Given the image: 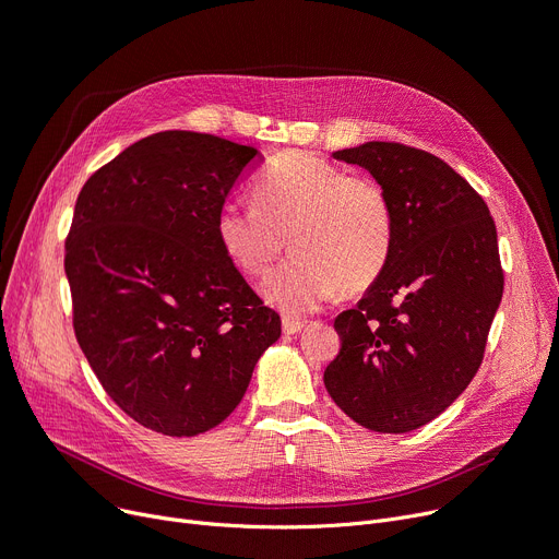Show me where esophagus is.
Instances as JSON below:
<instances>
[{"label":"esophagus","mask_w":559,"mask_h":559,"mask_svg":"<svg viewBox=\"0 0 559 559\" xmlns=\"http://www.w3.org/2000/svg\"><path fill=\"white\" fill-rule=\"evenodd\" d=\"M302 328H305V323L298 321V318H284V321H282V332L284 334H298Z\"/></svg>","instance_id":"obj_1"}]
</instances>
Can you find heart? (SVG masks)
<instances>
[{
    "mask_svg": "<svg viewBox=\"0 0 559 559\" xmlns=\"http://www.w3.org/2000/svg\"><path fill=\"white\" fill-rule=\"evenodd\" d=\"M254 204L223 202L214 231L225 257L248 277L269 273L288 246L290 257L261 286L265 302L307 313L338 290L359 294L386 269L395 218L382 186L309 152L275 156L252 183Z\"/></svg>",
    "mask_w": 559,
    "mask_h": 559,
    "instance_id": "1",
    "label": "heart"
}]
</instances>
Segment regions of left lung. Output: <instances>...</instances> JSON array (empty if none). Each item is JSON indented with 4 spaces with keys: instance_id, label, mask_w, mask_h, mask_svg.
Wrapping results in <instances>:
<instances>
[{
    "instance_id": "obj_1",
    "label": "left lung",
    "mask_w": 559,
    "mask_h": 559,
    "mask_svg": "<svg viewBox=\"0 0 559 559\" xmlns=\"http://www.w3.org/2000/svg\"><path fill=\"white\" fill-rule=\"evenodd\" d=\"M386 191L395 236L382 275L336 316L341 350L325 389L355 423L403 435L453 405L475 378L502 298L485 200L439 156L370 141L332 154Z\"/></svg>"
}]
</instances>
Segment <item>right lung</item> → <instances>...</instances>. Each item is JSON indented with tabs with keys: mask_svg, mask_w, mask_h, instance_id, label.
Instances as JSON below:
<instances>
[{
	"mask_svg": "<svg viewBox=\"0 0 559 559\" xmlns=\"http://www.w3.org/2000/svg\"><path fill=\"white\" fill-rule=\"evenodd\" d=\"M257 156L211 134L158 131L76 198L66 241L74 334L111 401L154 432L216 428L282 334L214 231Z\"/></svg>",
	"mask_w": 559,
	"mask_h": 559,
	"instance_id": "obj_1",
	"label": "right lung"
}]
</instances>
